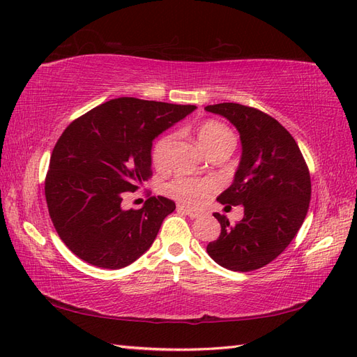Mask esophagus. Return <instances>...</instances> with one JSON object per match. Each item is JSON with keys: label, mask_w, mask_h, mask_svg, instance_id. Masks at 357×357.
<instances>
[{"label": "esophagus", "mask_w": 357, "mask_h": 357, "mask_svg": "<svg viewBox=\"0 0 357 357\" xmlns=\"http://www.w3.org/2000/svg\"><path fill=\"white\" fill-rule=\"evenodd\" d=\"M178 211H179V213H182V214L188 215L190 218H197V217H200V215L204 214L202 211H200V209L187 208V206H182V205H178Z\"/></svg>", "instance_id": "1"}]
</instances>
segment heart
Masks as SVG:
<instances>
[{
	"label": "heart",
	"instance_id": "1",
	"mask_svg": "<svg viewBox=\"0 0 357 357\" xmlns=\"http://www.w3.org/2000/svg\"><path fill=\"white\" fill-rule=\"evenodd\" d=\"M197 139L204 149L209 153L220 148H234L235 137L229 126L209 119L199 125ZM173 142V134H164L153 143L151 151V161L157 170H166L169 164V151ZM215 190V184L208 179H196L187 176H178L164 185V191L176 199L178 202L185 205H199L206 197L211 196Z\"/></svg>",
	"mask_w": 357,
	"mask_h": 357
}]
</instances>
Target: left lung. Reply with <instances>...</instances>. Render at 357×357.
Listing matches in <instances>:
<instances>
[{
  "mask_svg": "<svg viewBox=\"0 0 357 357\" xmlns=\"http://www.w3.org/2000/svg\"><path fill=\"white\" fill-rule=\"evenodd\" d=\"M205 109L226 117L240 132V167L217 200L226 208L244 206L243 220L235 225L214 214L222 232L206 252L227 270H258L276 259L303 225L310 200L307 164L294 137L261 109L234 102Z\"/></svg>",
  "mask_w": 357,
  "mask_h": 357,
  "instance_id": "left-lung-1",
  "label": "left lung"
}]
</instances>
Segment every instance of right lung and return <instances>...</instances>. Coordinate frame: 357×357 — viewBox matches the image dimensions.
Segmentation results:
<instances>
[{
    "label": "right lung",
    "instance_id": "add662e5",
    "mask_svg": "<svg viewBox=\"0 0 357 357\" xmlns=\"http://www.w3.org/2000/svg\"><path fill=\"white\" fill-rule=\"evenodd\" d=\"M195 108L119 98L63 131L51 153L45 197L59 236L79 259L116 270L151 248L175 202L152 196L140 209H123L122 200L152 178V140Z\"/></svg>",
    "mask_w": 357,
    "mask_h": 357
}]
</instances>
